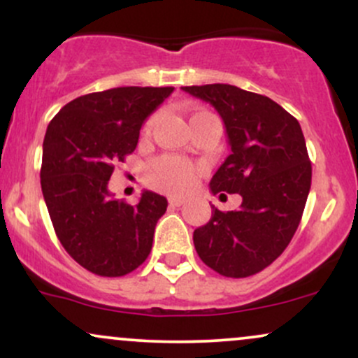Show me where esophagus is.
Returning a JSON list of instances; mask_svg holds the SVG:
<instances>
[{"mask_svg": "<svg viewBox=\"0 0 358 358\" xmlns=\"http://www.w3.org/2000/svg\"><path fill=\"white\" fill-rule=\"evenodd\" d=\"M185 202H187V199H185V196H170V199H168L170 207H182Z\"/></svg>", "mask_w": 358, "mask_h": 358, "instance_id": "esophagus-1", "label": "esophagus"}]
</instances>
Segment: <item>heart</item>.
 <instances>
[{
	"instance_id": "heart-1",
	"label": "heart",
	"mask_w": 358,
	"mask_h": 358,
	"mask_svg": "<svg viewBox=\"0 0 358 358\" xmlns=\"http://www.w3.org/2000/svg\"><path fill=\"white\" fill-rule=\"evenodd\" d=\"M155 119L156 116L148 117L145 126H143V133H150L151 127L155 124ZM196 173H199V170L190 165V163H185L180 158H176V156L165 155L156 158L150 168H148L146 182L150 187L156 188V190L178 193L192 187V183L195 182Z\"/></svg>"
}]
</instances>
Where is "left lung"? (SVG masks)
I'll return each instance as SVG.
<instances>
[{"label":"left lung","mask_w":358,"mask_h":358,"mask_svg":"<svg viewBox=\"0 0 358 358\" xmlns=\"http://www.w3.org/2000/svg\"><path fill=\"white\" fill-rule=\"evenodd\" d=\"M182 89L210 102L227 131L232 153L212 176V193L242 196L237 210L212 205L210 220L193 232L196 254L222 276H252L281 256L301 222L311 187L301 126L278 102L236 85Z\"/></svg>","instance_id":"obj_1"}]
</instances>
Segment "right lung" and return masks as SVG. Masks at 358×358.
Wrapping results in <instances>:
<instances>
[{
	"mask_svg": "<svg viewBox=\"0 0 358 358\" xmlns=\"http://www.w3.org/2000/svg\"><path fill=\"white\" fill-rule=\"evenodd\" d=\"M173 87H116L65 104L43 139L40 180L57 237L76 262L104 278L124 276L150 256L166 199L138 205L108 190L114 168L136 150L145 119Z\"/></svg>",
	"mask_w": 358,
	"mask_h": 358,
	"instance_id": "1",
	"label": "right lung"
}]
</instances>
